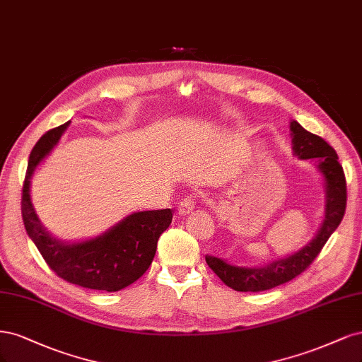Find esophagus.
Masks as SVG:
<instances>
[{
    "mask_svg": "<svg viewBox=\"0 0 362 362\" xmlns=\"http://www.w3.org/2000/svg\"><path fill=\"white\" fill-rule=\"evenodd\" d=\"M192 209H194V200L191 195H186L185 198H182L177 204V212L180 216L188 215L189 212H192Z\"/></svg>",
    "mask_w": 362,
    "mask_h": 362,
    "instance_id": "obj_1",
    "label": "esophagus"
}]
</instances>
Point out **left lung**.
I'll return each mask as SVG.
<instances>
[{"mask_svg":"<svg viewBox=\"0 0 362 362\" xmlns=\"http://www.w3.org/2000/svg\"><path fill=\"white\" fill-rule=\"evenodd\" d=\"M293 153L299 159H313L323 174L326 185L325 219L320 230L310 243L298 252L260 267L230 264L214 255H206V263L226 286L238 291H263L281 286L296 278L317 257L326 240L340 226L346 211L347 189L343 167L335 150L323 138L305 131L296 120L290 122Z\"/></svg>","mask_w":362,"mask_h":362,"instance_id":"8db88e82","label":"left lung"}]
</instances>
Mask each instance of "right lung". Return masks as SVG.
I'll return each mask as SVG.
<instances>
[{"label": "right lung", "mask_w": 362, "mask_h": 362, "mask_svg": "<svg viewBox=\"0 0 362 362\" xmlns=\"http://www.w3.org/2000/svg\"><path fill=\"white\" fill-rule=\"evenodd\" d=\"M71 122L46 132L33 147L22 188L21 212L28 236L46 264L67 283L86 288L119 291L135 283L153 262L159 236L173 219L171 209L135 212L103 235L66 243L52 238L34 212L30 180L34 170L60 141Z\"/></svg>", "instance_id": "add662e5"}]
</instances>
